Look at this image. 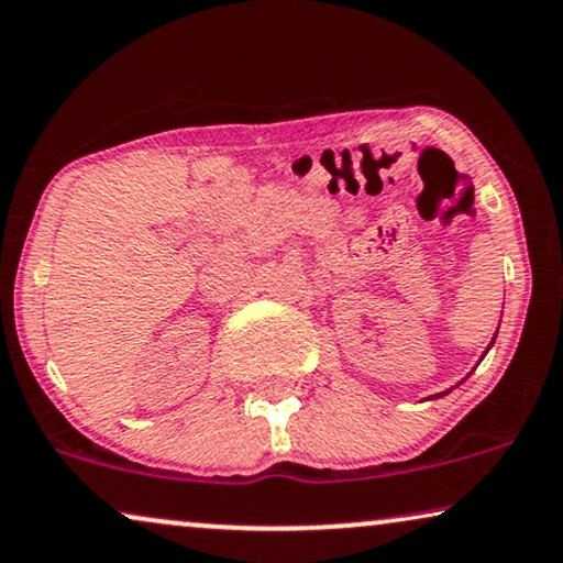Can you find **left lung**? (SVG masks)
I'll return each instance as SVG.
<instances>
[{
    "label": "left lung",
    "mask_w": 563,
    "mask_h": 563,
    "mask_svg": "<svg viewBox=\"0 0 563 563\" xmlns=\"http://www.w3.org/2000/svg\"><path fill=\"white\" fill-rule=\"evenodd\" d=\"M494 340H497V334L492 336V344H494ZM492 344H489V347H492ZM489 347H486V350H489ZM445 394H448V391H445ZM445 394H434V396H445Z\"/></svg>",
    "instance_id": "left-lung-1"
}]
</instances>
